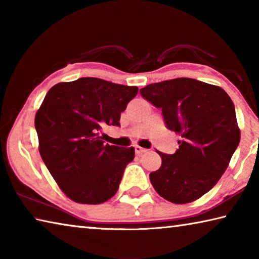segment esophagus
Returning a JSON list of instances; mask_svg holds the SVG:
<instances>
[{
    "instance_id": "obj_1",
    "label": "esophagus",
    "mask_w": 259,
    "mask_h": 259,
    "mask_svg": "<svg viewBox=\"0 0 259 259\" xmlns=\"http://www.w3.org/2000/svg\"><path fill=\"white\" fill-rule=\"evenodd\" d=\"M135 152H136V154H137V155H140V154H144V153H146L147 150H146V148H143V147H140L138 145H136L135 146Z\"/></svg>"
}]
</instances>
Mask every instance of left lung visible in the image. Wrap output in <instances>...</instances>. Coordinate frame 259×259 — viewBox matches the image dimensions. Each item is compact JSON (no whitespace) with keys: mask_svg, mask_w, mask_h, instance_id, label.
<instances>
[{"mask_svg":"<svg viewBox=\"0 0 259 259\" xmlns=\"http://www.w3.org/2000/svg\"><path fill=\"white\" fill-rule=\"evenodd\" d=\"M140 94L182 137L174 154L157 151L162 163L150 174L153 187L172 203L200 199L221 179L240 143L233 102L221 87L188 77L152 83Z\"/></svg>","mask_w":259,"mask_h":259,"instance_id":"8db88e82","label":"left lung"}]
</instances>
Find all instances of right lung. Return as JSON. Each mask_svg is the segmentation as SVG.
Listing matches in <instances>:
<instances>
[{
    "instance_id": "obj_1",
    "label": "right lung",
    "mask_w": 259,
    "mask_h": 259,
    "mask_svg": "<svg viewBox=\"0 0 259 259\" xmlns=\"http://www.w3.org/2000/svg\"><path fill=\"white\" fill-rule=\"evenodd\" d=\"M137 87L81 77L57 83L35 115L38 151L51 176L74 202L99 204L119 190L134 147L105 144L102 129L120 125Z\"/></svg>"
}]
</instances>
